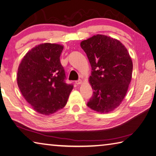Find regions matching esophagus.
I'll return each mask as SVG.
<instances>
[{
	"instance_id": "1",
	"label": "esophagus",
	"mask_w": 156,
	"mask_h": 156,
	"mask_svg": "<svg viewBox=\"0 0 156 156\" xmlns=\"http://www.w3.org/2000/svg\"><path fill=\"white\" fill-rule=\"evenodd\" d=\"M75 83L77 84V85H80V84L82 83V81L81 80V79H79V80L75 81Z\"/></svg>"
}]
</instances>
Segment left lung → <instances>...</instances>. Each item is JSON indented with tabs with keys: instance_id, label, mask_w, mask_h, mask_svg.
Returning a JSON list of instances; mask_svg holds the SVG:
<instances>
[{
	"instance_id": "1",
	"label": "left lung",
	"mask_w": 156,
	"mask_h": 156,
	"mask_svg": "<svg viewBox=\"0 0 156 156\" xmlns=\"http://www.w3.org/2000/svg\"><path fill=\"white\" fill-rule=\"evenodd\" d=\"M91 66L89 82L93 96L87 106L107 114L117 108L131 83L133 61L126 47L115 38L97 34L80 44Z\"/></svg>"
}]
</instances>
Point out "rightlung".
<instances>
[{
    "instance_id": "1",
    "label": "right lung",
    "mask_w": 156,
    "mask_h": 156,
    "mask_svg": "<svg viewBox=\"0 0 156 156\" xmlns=\"http://www.w3.org/2000/svg\"><path fill=\"white\" fill-rule=\"evenodd\" d=\"M63 46L44 43L29 50L17 71L21 93L36 112L50 115L63 108L73 85L65 81L60 56Z\"/></svg>"
}]
</instances>
